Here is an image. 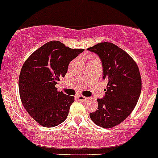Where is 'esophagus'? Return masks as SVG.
<instances>
[{"instance_id":"1","label":"esophagus","mask_w":158,"mask_h":158,"mask_svg":"<svg viewBox=\"0 0 158 158\" xmlns=\"http://www.w3.org/2000/svg\"><path fill=\"white\" fill-rule=\"evenodd\" d=\"M77 98L79 100V101H85L88 98H87V97L83 96V95H79V96L77 97Z\"/></svg>"}]
</instances>
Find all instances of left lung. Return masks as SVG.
Masks as SVG:
<instances>
[{"mask_svg": "<svg viewBox=\"0 0 158 158\" xmlns=\"http://www.w3.org/2000/svg\"><path fill=\"white\" fill-rule=\"evenodd\" d=\"M99 56L103 79L108 82L106 95L97 98L98 109L89 114L95 125L111 128L132 112L141 92V78L135 60L120 47L103 42L87 49Z\"/></svg>", "mask_w": 158, "mask_h": 158, "instance_id": "1", "label": "left lung"}]
</instances>
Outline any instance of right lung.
<instances>
[{
	"label": "right lung",
	"mask_w": 158,
	"mask_h": 158,
	"mask_svg": "<svg viewBox=\"0 0 158 158\" xmlns=\"http://www.w3.org/2000/svg\"><path fill=\"white\" fill-rule=\"evenodd\" d=\"M83 51L50 41L23 63L19 77L20 99L28 114L41 126L52 128L67 118L74 97L58 92L56 85L66 74L70 62Z\"/></svg>",
	"instance_id": "add662e5"
}]
</instances>
